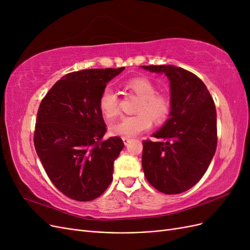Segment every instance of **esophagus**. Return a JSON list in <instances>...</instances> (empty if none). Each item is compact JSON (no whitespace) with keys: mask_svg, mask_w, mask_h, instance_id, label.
Listing matches in <instances>:
<instances>
[{"mask_svg":"<svg viewBox=\"0 0 250 250\" xmlns=\"http://www.w3.org/2000/svg\"><path fill=\"white\" fill-rule=\"evenodd\" d=\"M130 141H131L130 138H123V142H124L125 145H128V143H129Z\"/></svg>","mask_w":250,"mask_h":250,"instance_id":"obj_1","label":"esophagus"}]
</instances>
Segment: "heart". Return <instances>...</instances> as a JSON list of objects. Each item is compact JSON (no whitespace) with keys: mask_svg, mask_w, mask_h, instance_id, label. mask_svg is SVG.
<instances>
[{"mask_svg":"<svg viewBox=\"0 0 250 250\" xmlns=\"http://www.w3.org/2000/svg\"><path fill=\"white\" fill-rule=\"evenodd\" d=\"M125 89L139 98L135 106V115L124 117L119 122L109 126L112 134L123 138H131L148 130L152 124H162L168 119L171 111V100L164 93H157L156 87L147 78L135 77L125 82ZM99 109L108 119L119 116V98L109 87H105L99 97Z\"/></svg>","mask_w":250,"mask_h":250,"instance_id":"b5f03b06","label":"heart"}]
</instances>
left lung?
Returning <instances> with one entry per match:
<instances>
[{"instance_id": "1", "label": "left lung", "mask_w": 250, "mask_h": 250, "mask_svg": "<svg viewBox=\"0 0 250 250\" xmlns=\"http://www.w3.org/2000/svg\"><path fill=\"white\" fill-rule=\"evenodd\" d=\"M164 73L170 81L171 111L162 129L143 141L142 166L149 184L172 195L194 187L213 158L217 147V113L206 84L183 67L143 65Z\"/></svg>"}]
</instances>
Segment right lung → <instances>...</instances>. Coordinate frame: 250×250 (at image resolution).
I'll return each mask as SVG.
<instances>
[{"label": "right lung", "mask_w": 250, "mask_h": 250, "mask_svg": "<svg viewBox=\"0 0 250 250\" xmlns=\"http://www.w3.org/2000/svg\"><path fill=\"white\" fill-rule=\"evenodd\" d=\"M125 67L66 74L43 97L37 111L34 146L50 180L67 197L90 201L112 181L122 139L104 140L99 97Z\"/></svg>", "instance_id": "1"}]
</instances>
